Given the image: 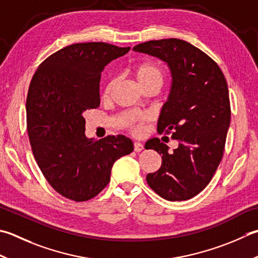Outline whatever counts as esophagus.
I'll list each match as a JSON object with an SVG mask.
<instances>
[{"label": "esophagus", "instance_id": "esophagus-1", "mask_svg": "<svg viewBox=\"0 0 258 258\" xmlns=\"http://www.w3.org/2000/svg\"><path fill=\"white\" fill-rule=\"evenodd\" d=\"M144 149V145L141 142H134V151L135 152H141Z\"/></svg>", "mask_w": 258, "mask_h": 258}]
</instances>
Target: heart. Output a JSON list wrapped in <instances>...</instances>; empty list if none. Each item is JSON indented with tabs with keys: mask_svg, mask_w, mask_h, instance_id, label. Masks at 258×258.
Returning <instances> with one entry per match:
<instances>
[{
	"mask_svg": "<svg viewBox=\"0 0 258 258\" xmlns=\"http://www.w3.org/2000/svg\"><path fill=\"white\" fill-rule=\"evenodd\" d=\"M133 76L136 84L139 85L140 88H143L145 86H149V85H156L159 86V87H161L164 79L162 70H161L156 64L150 63V62L138 66V67L134 69ZM115 85H116L115 79H110L109 82L106 84L104 88V94H103L105 98L109 97V95L112 94Z\"/></svg>",
	"mask_w": 258,
	"mask_h": 258,
	"instance_id": "obj_1",
	"label": "heart"
}]
</instances>
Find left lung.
Returning a JSON list of instances; mask_svg holds the SVG:
<instances>
[{"mask_svg":"<svg viewBox=\"0 0 258 258\" xmlns=\"http://www.w3.org/2000/svg\"><path fill=\"white\" fill-rule=\"evenodd\" d=\"M133 50L168 66L171 87L158 131L172 132V138L180 141L173 152L156 138L145 143L146 150L162 155L161 168L146 175V181L165 200H188L206 188L223 158L230 125L225 76L213 59L180 39L152 40Z\"/></svg>","mask_w":258,"mask_h":258,"instance_id":"1","label":"left lung"}]
</instances>
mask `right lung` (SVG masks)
<instances>
[{
    "label": "right lung",
    "instance_id": "1",
    "mask_svg": "<svg viewBox=\"0 0 258 258\" xmlns=\"http://www.w3.org/2000/svg\"><path fill=\"white\" fill-rule=\"evenodd\" d=\"M104 42L75 43L48 57L33 75L27 125L34 159L50 185L74 201L94 198L110 180L116 160L134 150L132 140L85 134L84 113L100 104V74L130 51Z\"/></svg>",
    "mask_w": 258,
    "mask_h": 258
}]
</instances>
